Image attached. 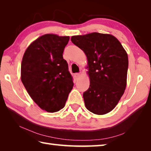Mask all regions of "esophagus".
<instances>
[{
  "mask_svg": "<svg viewBox=\"0 0 151 151\" xmlns=\"http://www.w3.org/2000/svg\"><path fill=\"white\" fill-rule=\"evenodd\" d=\"M81 76V74L80 73H75V78L76 79V80H77V79L80 77Z\"/></svg>",
  "mask_w": 151,
  "mask_h": 151,
  "instance_id": "34e87169",
  "label": "esophagus"
}]
</instances>
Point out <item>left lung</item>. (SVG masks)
Instances as JSON below:
<instances>
[{"label":"left lung","instance_id":"1","mask_svg":"<svg viewBox=\"0 0 151 151\" xmlns=\"http://www.w3.org/2000/svg\"><path fill=\"white\" fill-rule=\"evenodd\" d=\"M87 58L90 86L83 93L89 111L102 115L113 110L127 86L128 55L113 35L92 32L71 37Z\"/></svg>","mask_w":151,"mask_h":151}]
</instances>
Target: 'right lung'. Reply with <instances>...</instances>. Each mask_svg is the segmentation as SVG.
<instances>
[{
  "mask_svg": "<svg viewBox=\"0 0 151 151\" xmlns=\"http://www.w3.org/2000/svg\"><path fill=\"white\" fill-rule=\"evenodd\" d=\"M69 37L46 34L25 50L21 63L22 83L35 103L43 111L55 112L65 105L73 87L63 53Z\"/></svg>",
  "mask_w": 151,
  "mask_h": 151,
  "instance_id": "add662e5",
  "label": "right lung"
}]
</instances>
